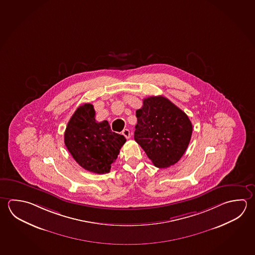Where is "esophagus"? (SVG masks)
Segmentation results:
<instances>
[{"mask_svg": "<svg viewBox=\"0 0 255 255\" xmlns=\"http://www.w3.org/2000/svg\"><path fill=\"white\" fill-rule=\"evenodd\" d=\"M122 134L125 136L126 138L127 139H129L130 138V131L128 129H126L123 130L122 131Z\"/></svg>", "mask_w": 255, "mask_h": 255, "instance_id": "34e87169", "label": "esophagus"}]
</instances>
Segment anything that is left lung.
I'll return each instance as SVG.
<instances>
[{"instance_id": "obj_1", "label": "left lung", "mask_w": 255, "mask_h": 255, "mask_svg": "<svg viewBox=\"0 0 255 255\" xmlns=\"http://www.w3.org/2000/svg\"><path fill=\"white\" fill-rule=\"evenodd\" d=\"M134 138L154 166L176 163L190 144L192 124L185 112L163 96H151L135 111Z\"/></svg>"}]
</instances>
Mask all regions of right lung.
Here are the masks:
<instances>
[{
  "instance_id": "right-lung-1",
  "label": "right lung",
  "mask_w": 255,
  "mask_h": 255,
  "mask_svg": "<svg viewBox=\"0 0 255 255\" xmlns=\"http://www.w3.org/2000/svg\"><path fill=\"white\" fill-rule=\"evenodd\" d=\"M125 143V136L112 132L108 121L97 122L90 103L79 107L65 129L66 148L80 166L94 173L111 171Z\"/></svg>"
}]
</instances>
